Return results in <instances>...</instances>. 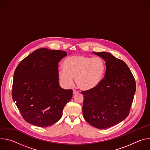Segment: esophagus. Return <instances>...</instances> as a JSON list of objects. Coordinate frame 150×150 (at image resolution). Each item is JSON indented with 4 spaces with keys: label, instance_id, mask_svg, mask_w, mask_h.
Returning <instances> with one entry per match:
<instances>
[{
    "label": "esophagus",
    "instance_id": "esophagus-1",
    "mask_svg": "<svg viewBox=\"0 0 150 150\" xmlns=\"http://www.w3.org/2000/svg\"><path fill=\"white\" fill-rule=\"evenodd\" d=\"M78 94V91H77L76 90H74L73 91V94L74 95H75V94Z\"/></svg>",
    "mask_w": 150,
    "mask_h": 150
}]
</instances>
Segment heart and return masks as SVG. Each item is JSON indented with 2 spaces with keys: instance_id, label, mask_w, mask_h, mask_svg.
Wrapping results in <instances>:
<instances>
[{
  "instance_id": "b5f03b06",
  "label": "heart",
  "mask_w": 150,
  "mask_h": 150,
  "mask_svg": "<svg viewBox=\"0 0 150 150\" xmlns=\"http://www.w3.org/2000/svg\"><path fill=\"white\" fill-rule=\"evenodd\" d=\"M63 68L58 71L60 82L65 87L73 83V78L78 88L87 91L95 88L103 80L106 70L105 60L100 57L75 55L63 63Z\"/></svg>"
}]
</instances>
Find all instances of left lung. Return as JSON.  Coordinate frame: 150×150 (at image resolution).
<instances>
[{
	"instance_id": "8db88e82",
	"label": "left lung",
	"mask_w": 150,
	"mask_h": 150,
	"mask_svg": "<svg viewBox=\"0 0 150 150\" xmlns=\"http://www.w3.org/2000/svg\"><path fill=\"white\" fill-rule=\"evenodd\" d=\"M106 63L104 78L95 88L82 91L83 116L89 124L104 129L129 115L136 91L135 81L126 64L108 52H93Z\"/></svg>"
}]
</instances>
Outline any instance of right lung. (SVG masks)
Wrapping results in <instances>:
<instances>
[{
  "label": "right lung",
  "mask_w": 150,
  "mask_h": 150,
  "mask_svg": "<svg viewBox=\"0 0 150 150\" xmlns=\"http://www.w3.org/2000/svg\"><path fill=\"white\" fill-rule=\"evenodd\" d=\"M67 56L64 51L39 49L16 67L12 98L28 123L47 127L62 117L64 107L72 97V90L63 89L59 83L58 63Z\"/></svg>",
  "instance_id": "obj_1"
}]
</instances>
